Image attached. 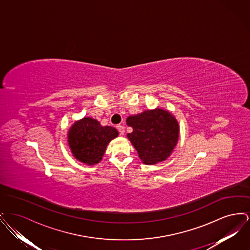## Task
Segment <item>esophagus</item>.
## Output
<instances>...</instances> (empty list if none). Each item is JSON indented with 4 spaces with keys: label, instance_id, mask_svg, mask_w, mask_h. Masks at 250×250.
I'll return each mask as SVG.
<instances>
[{
    "label": "esophagus",
    "instance_id": "obj_1",
    "mask_svg": "<svg viewBox=\"0 0 250 250\" xmlns=\"http://www.w3.org/2000/svg\"><path fill=\"white\" fill-rule=\"evenodd\" d=\"M117 129L119 131V133L121 135H124V134H125V127H124V125H119L117 126Z\"/></svg>",
    "mask_w": 250,
    "mask_h": 250
}]
</instances>
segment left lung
Instances as JSON below:
<instances>
[{
	"label": "left lung",
	"mask_w": 250,
	"mask_h": 250,
	"mask_svg": "<svg viewBox=\"0 0 250 250\" xmlns=\"http://www.w3.org/2000/svg\"><path fill=\"white\" fill-rule=\"evenodd\" d=\"M126 124L133 128L127 134L128 139L143 163L148 165L167 158L178 141V123L164 109L156 108L129 116Z\"/></svg>",
	"instance_id": "8db88e82"
}]
</instances>
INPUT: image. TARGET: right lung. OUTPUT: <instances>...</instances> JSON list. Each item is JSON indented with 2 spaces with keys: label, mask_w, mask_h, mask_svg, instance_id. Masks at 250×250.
Masks as SVG:
<instances>
[{
  "label": "right lung",
  "mask_w": 250,
  "mask_h": 250,
  "mask_svg": "<svg viewBox=\"0 0 250 250\" xmlns=\"http://www.w3.org/2000/svg\"><path fill=\"white\" fill-rule=\"evenodd\" d=\"M118 136L111 126H102L90 117L77 122L68 133V143L74 156L88 165L98 163L105 153L107 143Z\"/></svg>",
  "instance_id": "add662e5"
}]
</instances>
